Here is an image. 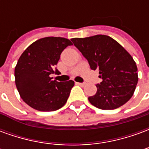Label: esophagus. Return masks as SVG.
Instances as JSON below:
<instances>
[{
    "label": "esophagus",
    "instance_id": "esophagus-1",
    "mask_svg": "<svg viewBox=\"0 0 149 149\" xmlns=\"http://www.w3.org/2000/svg\"><path fill=\"white\" fill-rule=\"evenodd\" d=\"M76 84H78V85H80L81 87H83V86L85 85V83H80V82H76Z\"/></svg>",
    "mask_w": 149,
    "mask_h": 149
}]
</instances>
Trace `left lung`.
<instances>
[{
  "mask_svg": "<svg viewBox=\"0 0 149 149\" xmlns=\"http://www.w3.org/2000/svg\"><path fill=\"white\" fill-rule=\"evenodd\" d=\"M93 70H99L97 93L88 97L100 109H116L130 100L138 82L137 67L132 56L106 35L71 39Z\"/></svg>",
  "mask_w": 149,
  "mask_h": 149,
  "instance_id": "obj_1",
  "label": "left lung"
}]
</instances>
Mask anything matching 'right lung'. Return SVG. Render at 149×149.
<instances>
[{
  "label": "right lung",
  "instance_id": "obj_1",
  "mask_svg": "<svg viewBox=\"0 0 149 149\" xmlns=\"http://www.w3.org/2000/svg\"><path fill=\"white\" fill-rule=\"evenodd\" d=\"M72 43L64 37H48L31 44L15 67V83L28 105L41 112L61 109L67 102L74 81H52L51 74L60 72L55 66L63 50Z\"/></svg>",
  "mask_w": 149,
  "mask_h": 149
}]
</instances>
